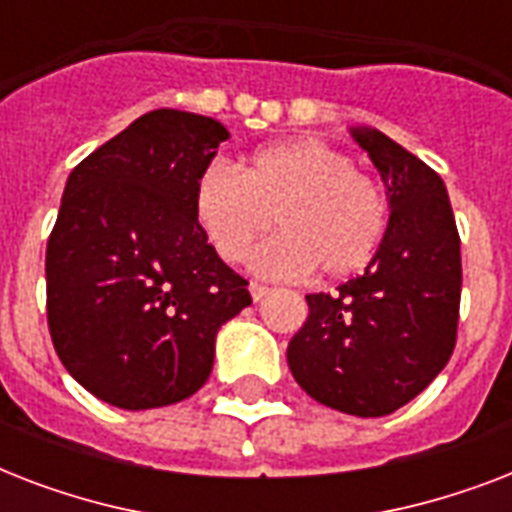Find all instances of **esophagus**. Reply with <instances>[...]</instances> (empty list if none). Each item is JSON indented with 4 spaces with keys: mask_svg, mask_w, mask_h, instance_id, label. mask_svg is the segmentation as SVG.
<instances>
[{
    "mask_svg": "<svg viewBox=\"0 0 512 512\" xmlns=\"http://www.w3.org/2000/svg\"><path fill=\"white\" fill-rule=\"evenodd\" d=\"M249 292H252V300H255V303H260V300H263V297L271 292V287H265V284H257V281H252V284H249Z\"/></svg>",
    "mask_w": 512,
    "mask_h": 512,
    "instance_id": "1",
    "label": "esophagus"
}]
</instances>
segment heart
Returning <instances> with one entry per match:
<instances>
[{
  "mask_svg": "<svg viewBox=\"0 0 512 512\" xmlns=\"http://www.w3.org/2000/svg\"><path fill=\"white\" fill-rule=\"evenodd\" d=\"M193 215L225 263H241L273 223L281 228L255 255L271 276L316 271L342 279L369 265L388 225L385 193L348 154L300 138L260 148L244 172L212 159L193 185Z\"/></svg>",
  "mask_w": 512,
  "mask_h": 512,
  "instance_id": "obj_1",
  "label": "heart"
}]
</instances>
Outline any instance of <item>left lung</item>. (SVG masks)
<instances>
[{
  "mask_svg": "<svg viewBox=\"0 0 512 512\" xmlns=\"http://www.w3.org/2000/svg\"><path fill=\"white\" fill-rule=\"evenodd\" d=\"M380 172L390 217L380 249L335 295H305L287 348L297 385L319 404L382 417L436 380L457 342L460 233L444 180L377 130H353Z\"/></svg>",
  "mask_w": 512,
  "mask_h": 512,
  "instance_id": "left-lung-1",
  "label": "left lung"
}]
</instances>
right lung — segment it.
Wrapping results in <instances>:
<instances>
[{
    "mask_svg": "<svg viewBox=\"0 0 512 512\" xmlns=\"http://www.w3.org/2000/svg\"><path fill=\"white\" fill-rule=\"evenodd\" d=\"M228 130L159 108L68 175L47 241V324L82 388L119 409L193 396L217 329L252 303L193 215V185Z\"/></svg>",
    "mask_w": 512,
    "mask_h": 512,
    "instance_id": "obj_1",
    "label": "right lung"
}]
</instances>
